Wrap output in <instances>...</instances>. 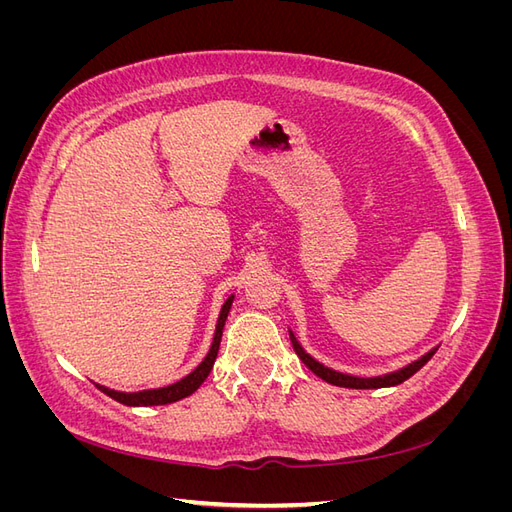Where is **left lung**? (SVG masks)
<instances>
[{
	"mask_svg": "<svg viewBox=\"0 0 512 512\" xmlns=\"http://www.w3.org/2000/svg\"><path fill=\"white\" fill-rule=\"evenodd\" d=\"M290 342H292V348L294 352H297L299 359L314 371V374L318 378H322L324 382L329 384H335V386H346V389H382V386H395V384H401L404 380H408L410 376H414L418 369H421L433 354H436L438 348H433L431 352H427L423 359H418L414 363H410L408 367L395 371V374H389V376H380V378H354V376H346V374H339V371H333L329 367L320 365L318 361H314L312 356L305 354V350L299 346L297 339H294V335L290 333Z\"/></svg>",
	"mask_w": 512,
	"mask_h": 512,
	"instance_id": "left-lung-1",
	"label": "left lung"
}]
</instances>
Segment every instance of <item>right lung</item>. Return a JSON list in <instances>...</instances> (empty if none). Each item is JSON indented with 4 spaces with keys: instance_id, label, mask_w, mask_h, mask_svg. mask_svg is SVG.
Instances as JSON below:
<instances>
[{
    "instance_id": "add662e5",
    "label": "right lung",
    "mask_w": 512,
    "mask_h": 512,
    "mask_svg": "<svg viewBox=\"0 0 512 512\" xmlns=\"http://www.w3.org/2000/svg\"><path fill=\"white\" fill-rule=\"evenodd\" d=\"M230 305H232V297H228V301L224 303L222 312H220V318H218V327H215V337H213V344H211V350L209 354L205 356V361L200 363L190 376H185L183 380L170 384V386H164V389H153V391H141V393H117V391H111L106 389V386H98V389L102 393H106L108 397H113L115 401H119V404L123 406H164V404H173V401H179L183 397L192 395L200 384L205 382V378L209 376V371L215 363V356H218V350H220V339H222V329H224V322H226V316L230 312Z\"/></svg>"
}]
</instances>
